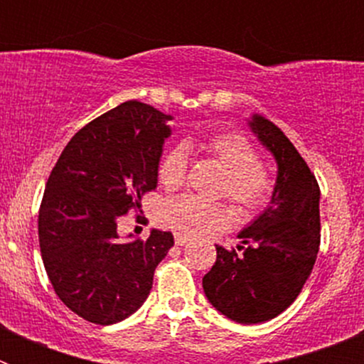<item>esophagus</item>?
<instances>
[{
	"label": "esophagus",
	"mask_w": 364,
	"mask_h": 364,
	"mask_svg": "<svg viewBox=\"0 0 364 364\" xmlns=\"http://www.w3.org/2000/svg\"><path fill=\"white\" fill-rule=\"evenodd\" d=\"M188 237H186V235H178V233H176L175 235V244H176V246H184V244L186 242H188Z\"/></svg>",
	"instance_id": "1"
}]
</instances>
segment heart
Returning <instances> with one entry per match:
<instances>
[{"label": "heart", "mask_w": 364, "mask_h": 364, "mask_svg": "<svg viewBox=\"0 0 364 364\" xmlns=\"http://www.w3.org/2000/svg\"><path fill=\"white\" fill-rule=\"evenodd\" d=\"M195 142L175 146L164 154L159 166V180L166 189H178L184 184L188 171V151ZM210 159H213L226 180L220 195L239 205L244 213L262 210L273 195V178L262 167L259 151L239 133H218L198 144ZM160 226L176 231L178 235H204L224 230L233 222V213L224 204H210L191 195L169 198L159 211Z\"/></svg>", "instance_id": "1"}]
</instances>
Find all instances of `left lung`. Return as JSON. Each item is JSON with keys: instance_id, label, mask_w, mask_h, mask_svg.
Listing matches in <instances>:
<instances>
[{"instance_id": "1", "label": "left lung", "mask_w": 364, "mask_h": 364, "mask_svg": "<svg viewBox=\"0 0 364 364\" xmlns=\"http://www.w3.org/2000/svg\"><path fill=\"white\" fill-rule=\"evenodd\" d=\"M250 127L277 160L272 202L240 231L237 250L217 246L213 268L202 279L211 304L242 324L264 323L290 306L321 244V191L314 173L277 125L253 114Z\"/></svg>"}]
</instances>
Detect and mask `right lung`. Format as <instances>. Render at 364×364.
Returning <instances> with one entry per match:
<instances>
[{"instance_id": "1", "label": "right lung", "mask_w": 364, "mask_h": 364, "mask_svg": "<svg viewBox=\"0 0 364 364\" xmlns=\"http://www.w3.org/2000/svg\"><path fill=\"white\" fill-rule=\"evenodd\" d=\"M171 120L129 100L82 127L62 151L38 217L43 266L62 302L95 324H114L142 306L171 231L118 240V220L140 210L159 182Z\"/></svg>"}]
</instances>
